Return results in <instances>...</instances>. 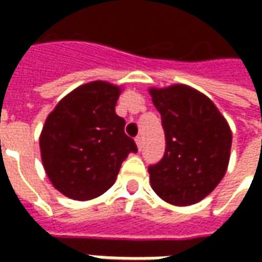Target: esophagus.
<instances>
[{
    "instance_id": "esophagus-1",
    "label": "esophagus",
    "mask_w": 262,
    "mask_h": 262,
    "mask_svg": "<svg viewBox=\"0 0 262 262\" xmlns=\"http://www.w3.org/2000/svg\"><path fill=\"white\" fill-rule=\"evenodd\" d=\"M136 143H137V147H138V150L141 151L143 150V137H137L136 138Z\"/></svg>"
}]
</instances>
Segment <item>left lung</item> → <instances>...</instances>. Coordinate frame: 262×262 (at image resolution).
Segmentation results:
<instances>
[{
  "label": "left lung",
  "instance_id": "left-lung-1",
  "mask_svg": "<svg viewBox=\"0 0 262 262\" xmlns=\"http://www.w3.org/2000/svg\"><path fill=\"white\" fill-rule=\"evenodd\" d=\"M148 92L166 137L165 156L148 167L151 188L169 204H195L226 173L230 126L216 105L192 87L173 84Z\"/></svg>",
  "mask_w": 262,
  "mask_h": 262
}]
</instances>
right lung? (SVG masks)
Here are the masks:
<instances>
[{"instance_id": "obj_1", "label": "right lung", "mask_w": 262, "mask_h": 262, "mask_svg": "<svg viewBox=\"0 0 262 262\" xmlns=\"http://www.w3.org/2000/svg\"><path fill=\"white\" fill-rule=\"evenodd\" d=\"M121 87L90 81L62 97L39 137L40 157L51 184L71 200L87 201L114 185L129 153L125 121L116 115Z\"/></svg>"}]
</instances>
